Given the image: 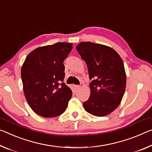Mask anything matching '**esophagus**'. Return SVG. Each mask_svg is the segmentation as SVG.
<instances>
[{
  "label": "esophagus",
  "instance_id": "esophagus-1",
  "mask_svg": "<svg viewBox=\"0 0 152 152\" xmlns=\"http://www.w3.org/2000/svg\"><path fill=\"white\" fill-rule=\"evenodd\" d=\"M75 88L76 89H78L80 88V86H75Z\"/></svg>",
  "mask_w": 152,
  "mask_h": 152
}]
</instances>
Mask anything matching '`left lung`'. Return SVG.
<instances>
[{
    "label": "left lung",
    "instance_id": "obj_1",
    "mask_svg": "<svg viewBox=\"0 0 152 152\" xmlns=\"http://www.w3.org/2000/svg\"><path fill=\"white\" fill-rule=\"evenodd\" d=\"M88 69L90 96L83 107L96 116L110 114L119 106L125 94L126 75L123 61L111 47L90 42L76 46Z\"/></svg>",
    "mask_w": 152,
    "mask_h": 152
}]
</instances>
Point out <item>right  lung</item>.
I'll list each match as a JSON object with an SVG mask.
<instances>
[{
  "label": "right lung",
  "instance_id": "add662e5",
  "mask_svg": "<svg viewBox=\"0 0 152 152\" xmlns=\"http://www.w3.org/2000/svg\"><path fill=\"white\" fill-rule=\"evenodd\" d=\"M73 44L58 42L38 47L27 56L21 75L25 97L34 113L45 118L61 115L72 96L64 83V60Z\"/></svg>",
  "mask_w": 152,
  "mask_h": 152
}]
</instances>
